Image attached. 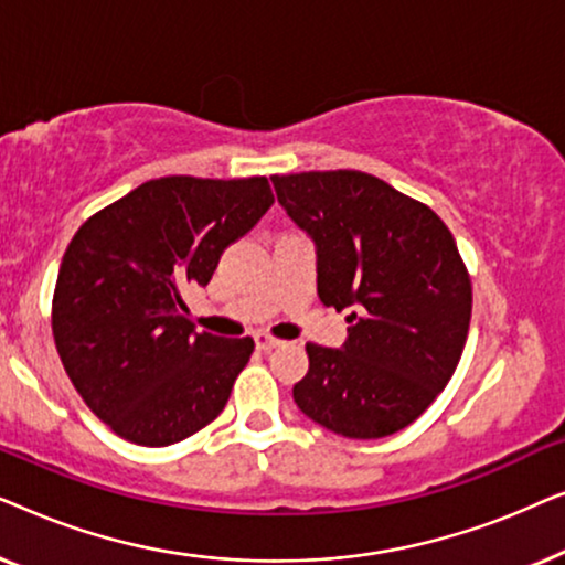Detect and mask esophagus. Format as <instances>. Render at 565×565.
<instances>
[{"instance_id":"esophagus-1","label":"esophagus","mask_w":565,"mask_h":565,"mask_svg":"<svg viewBox=\"0 0 565 565\" xmlns=\"http://www.w3.org/2000/svg\"><path fill=\"white\" fill-rule=\"evenodd\" d=\"M254 344H257L259 352H269V350H275L277 344H280V339L269 337L267 331H259V334H254Z\"/></svg>"}]
</instances>
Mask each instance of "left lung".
<instances>
[{
    "label": "left lung",
    "instance_id": "1",
    "mask_svg": "<svg viewBox=\"0 0 565 565\" xmlns=\"http://www.w3.org/2000/svg\"><path fill=\"white\" fill-rule=\"evenodd\" d=\"M273 184L316 242L323 306L350 311L344 350L306 344L298 408L350 439L408 427L450 383L468 339L473 288L450 228L358 169L275 174Z\"/></svg>",
    "mask_w": 565,
    "mask_h": 565
}]
</instances>
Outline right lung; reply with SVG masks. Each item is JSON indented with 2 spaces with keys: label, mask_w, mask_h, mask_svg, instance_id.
<instances>
[{
  "label": "right lung",
  "mask_w": 565,
  "mask_h": 565,
  "mask_svg": "<svg viewBox=\"0 0 565 565\" xmlns=\"http://www.w3.org/2000/svg\"><path fill=\"white\" fill-rule=\"evenodd\" d=\"M273 200L267 177H159L89 215L68 242L53 342L76 393L118 437L174 445L228 404L254 339L198 334L182 296L211 282L223 249Z\"/></svg>",
  "instance_id": "add662e5"
}]
</instances>
